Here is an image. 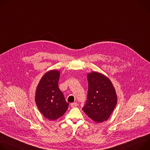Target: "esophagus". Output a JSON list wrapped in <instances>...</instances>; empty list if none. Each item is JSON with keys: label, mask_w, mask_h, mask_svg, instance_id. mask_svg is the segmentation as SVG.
<instances>
[{"label": "esophagus", "mask_w": 150, "mask_h": 150, "mask_svg": "<svg viewBox=\"0 0 150 150\" xmlns=\"http://www.w3.org/2000/svg\"><path fill=\"white\" fill-rule=\"evenodd\" d=\"M71 106L72 108H75V107H76V106H78V104H77L76 102H75V103H72L71 104Z\"/></svg>", "instance_id": "esophagus-1"}]
</instances>
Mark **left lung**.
<instances>
[{
	"instance_id": "obj_1",
	"label": "left lung",
	"mask_w": 150,
	"mask_h": 150,
	"mask_svg": "<svg viewBox=\"0 0 150 150\" xmlns=\"http://www.w3.org/2000/svg\"><path fill=\"white\" fill-rule=\"evenodd\" d=\"M87 98L83 110L91 120L102 122L110 117L117 103V96L111 80L93 72L87 75Z\"/></svg>"
}]
</instances>
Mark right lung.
I'll return each mask as SVG.
<instances>
[{
	"label": "right lung",
	"instance_id": "obj_1",
	"mask_svg": "<svg viewBox=\"0 0 150 150\" xmlns=\"http://www.w3.org/2000/svg\"><path fill=\"white\" fill-rule=\"evenodd\" d=\"M60 72L52 70L40 79L35 94V102L39 111L47 119L55 120L64 115L69 106L59 88Z\"/></svg>",
	"mask_w": 150,
	"mask_h": 150
}]
</instances>
